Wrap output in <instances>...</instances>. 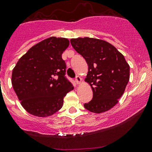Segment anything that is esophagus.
<instances>
[{
	"instance_id": "1",
	"label": "esophagus",
	"mask_w": 152,
	"mask_h": 152,
	"mask_svg": "<svg viewBox=\"0 0 152 152\" xmlns=\"http://www.w3.org/2000/svg\"><path fill=\"white\" fill-rule=\"evenodd\" d=\"M75 81H76V83L77 84H80L81 83H82V79H81V77L80 76H77L76 78H75Z\"/></svg>"
}]
</instances>
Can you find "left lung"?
<instances>
[{
  "label": "left lung",
  "instance_id": "obj_1",
  "mask_svg": "<svg viewBox=\"0 0 152 152\" xmlns=\"http://www.w3.org/2000/svg\"><path fill=\"white\" fill-rule=\"evenodd\" d=\"M70 43L88 66L85 81L92 88L93 99L84 107L96 114L107 112L125 92L130 66L123 55L105 40L86 37L71 39Z\"/></svg>",
  "mask_w": 152,
  "mask_h": 152
}]
</instances>
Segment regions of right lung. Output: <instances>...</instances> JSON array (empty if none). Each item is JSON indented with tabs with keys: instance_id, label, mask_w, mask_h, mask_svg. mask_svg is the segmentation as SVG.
<instances>
[{
	"instance_id": "add662e5",
	"label": "right lung",
	"mask_w": 152,
	"mask_h": 152,
	"mask_svg": "<svg viewBox=\"0 0 152 152\" xmlns=\"http://www.w3.org/2000/svg\"><path fill=\"white\" fill-rule=\"evenodd\" d=\"M69 41L50 37L35 44L13 69L11 83L23 108L39 117L53 115L62 107L64 98L74 89L65 77L63 52Z\"/></svg>"
}]
</instances>
